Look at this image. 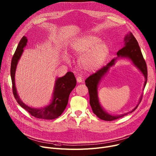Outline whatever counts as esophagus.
Here are the masks:
<instances>
[{"instance_id":"esophagus-1","label":"esophagus","mask_w":156,"mask_h":156,"mask_svg":"<svg viewBox=\"0 0 156 156\" xmlns=\"http://www.w3.org/2000/svg\"><path fill=\"white\" fill-rule=\"evenodd\" d=\"M76 80H77V82H78V83H82L83 81V79L81 76H77Z\"/></svg>"}]
</instances>
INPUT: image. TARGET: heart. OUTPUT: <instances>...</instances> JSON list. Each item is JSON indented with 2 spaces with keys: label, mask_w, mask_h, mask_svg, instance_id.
I'll return each instance as SVG.
<instances>
[{
  "label": "heart",
  "mask_w": 156,
  "mask_h": 156,
  "mask_svg": "<svg viewBox=\"0 0 156 156\" xmlns=\"http://www.w3.org/2000/svg\"><path fill=\"white\" fill-rule=\"evenodd\" d=\"M101 40L94 35H85L76 40L72 45V52L76 55H81L78 60L80 68L91 71L99 68L104 63L109 54L107 44L100 43ZM63 59L69 62V58L64 54Z\"/></svg>",
  "instance_id": "obj_1"
}]
</instances>
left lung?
<instances>
[{
    "mask_svg": "<svg viewBox=\"0 0 156 156\" xmlns=\"http://www.w3.org/2000/svg\"><path fill=\"white\" fill-rule=\"evenodd\" d=\"M124 41L125 46L117 52L118 57H126V58L129 59L133 62L135 66L142 72L145 79L144 87V88L147 81V68L140 48L138 45L137 40L131 32L125 36ZM118 57H116V59H113L107 65L102 67L99 70H98L96 73L92 74L85 80V84L88 89V93L90 95V104L93 112L98 118L104 121H111L115 120L126 116L128 113L133 112L138 108V104L141 102L142 98V95L138 104L132 111L118 116L111 115V114L106 112L101 107L99 98H98L97 87L102 77L108 72L109 68L115 63Z\"/></svg>",
    "mask_w": 156,
    "mask_h": 156,
    "instance_id": "left-lung-1",
    "label": "left lung"
}]
</instances>
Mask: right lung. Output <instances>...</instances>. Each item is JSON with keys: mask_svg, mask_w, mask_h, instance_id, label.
I'll use <instances>...</instances> for the list:
<instances>
[{"mask_svg": "<svg viewBox=\"0 0 156 156\" xmlns=\"http://www.w3.org/2000/svg\"><path fill=\"white\" fill-rule=\"evenodd\" d=\"M27 38L23 37L16 48L12 56L11 64V76L12 84V92L16 101L21 108L28 111L32 116L39 119H54L60 116L66 108L69 96L76 85V80L72 72L55 80L52 101L51 104L42 108H31L24 104L18 95L15 86V72L19 59L23 52V48L27 45Z\"/></svg>", "mask_w": 156, "mask_h": 156, "instance_id": "obj_1", "label": "right lung"}]
</instances>
